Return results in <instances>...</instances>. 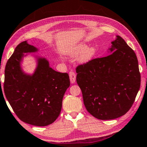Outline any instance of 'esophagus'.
I'll use <instances>...</instances> for the list:
<instances>
[{
  "instance_id": "1",
  "label": "esophagus",
  "mask_w": 147,
  "mask_h": 147,
  "mask_svg": "<svg viewBox=\"0 0 147 147\" xmlns=\"http://www.w3.org/2000/svg\"><path fill=\"white\" fill-rule=\"evenodd\" d=\"M69 80H70V82H71V84H74V83L76 82V74L73 71H70L69 74Z\"/></svg>"
}]
</instances>
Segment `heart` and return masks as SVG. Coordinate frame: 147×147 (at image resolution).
Wrapping results in <instances>:
<instances>
[{
    "label": "heart",
    "instance_id": "1",
    "mask_svg": "<svg viewBox=\"0 0 147 147\" xmlns=\"http://www.w3.org/2000/svg\"><path fill=\"white\" fill-rule=\"evenodd\" d=\"M97 52V49L94 46L88 47V45L85 43H80L76 45L71 49L69 52V56L75 57L80 56L78 58V61L81 63H86L90 61L95 56Z\"/></svg>",
    "mask_w": 147,
    "mask_h": 147
}]
</instances>
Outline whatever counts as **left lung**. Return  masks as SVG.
Returning a JSON list of instances; mask_svg holds the SVG:
<instances>
[{"label": "left lung", "mask_w": 147, "mask_h": 147, "mask_svg": "<svg viewBox=\"0 0 147 147\" xmlns=\"http://www.w3.org/2000/svg\"><path fill=\"white\" fill-rule=\"evenodd\" d=\"M111 43L109 55L76 68V80L86 109L101 120L124 115L133 105L141 86L135 52L119 36Z\"/></svg>", "instance_id": "left-lung-1"}]
</instances>
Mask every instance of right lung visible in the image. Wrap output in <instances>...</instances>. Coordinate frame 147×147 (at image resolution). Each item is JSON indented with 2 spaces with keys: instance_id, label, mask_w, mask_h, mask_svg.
I'll return each instance as SVG.
<instances>
[{
  "instance_id": "add662e5",
  "label": "right lung",
  "mask_w": 147,
  "mask_h": 147,
  "mask_svg": "<svg viewBox=\"0 0 147 147\" xmlns=\"http://www.w3.org/2000/svg\"><path fill=\"white\" fill-rule=\"evenodd\" d=\"M38 52L39 49L27 40L16 46L6 65L4 91L20 120L43 127L52 124L58 117L70 82L68 74L52 69L48 59L30 54ZM30 55L36 61V67L31 74L22 67L24 58Z\"/></svg>"
}]
</instances>
